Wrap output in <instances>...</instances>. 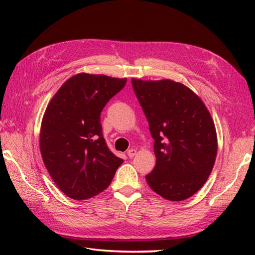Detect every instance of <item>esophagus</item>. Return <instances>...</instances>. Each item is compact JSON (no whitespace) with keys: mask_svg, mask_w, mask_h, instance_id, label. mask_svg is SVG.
<instances>
[{"mask_svg":"<svg viewBox=\"0 0 255 255\" xmlns=\"http://www.w3.org/2000/svg\"><path fill=\"white\" fill-rule=\"evenodd\" d=\"M136 153H137V151L134 150V149H129L127 151V155L129 156V158H132V156L136 155Z\"/></svg>","mask_w":255,"mask_h":255,"instance_id":"34e87169","label":"esophagus"}]
</instances>
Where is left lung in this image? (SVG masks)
I'll use <instances>...</instances> for the list:
<instances>
[{
    "label": "left lung",
    "instance_id": "left-lung-1",
    "mask_svg": "<svg viewBox=\"0 0 255 255\" xmlns=\"http://www.w3.org/2000/svg\"><path fill=\"white\" fill-rule=\"evenodd\" d=\"M154 139V169L145 175L152 191L171 202L198 192L217 155V133L203 101L172 80L131 79Z\"/></svg>",
    "mask_w": 255,
    "mask_h": 255
}]
</instances>
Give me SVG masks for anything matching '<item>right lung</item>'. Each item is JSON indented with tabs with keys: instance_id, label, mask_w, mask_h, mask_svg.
<instances>
[{
	"instance_id": "obj_1",
	"label": "right lung",
	"mask_w": 255,
	"mask_h": 255,
	"mask_svg": "<svg viewBox=\"0 0 255 255\" xmlns=\"http://www.w3.org/2000/svg\"><path fill=\"white\" fill-rule=\"evenodd\" d=\"M126 79L79 73L48 104L40 129V152L53 182L68 197L82 200L110 185L124 160L108 149L101 113Z\"/></svg>"
}]
</instances>
